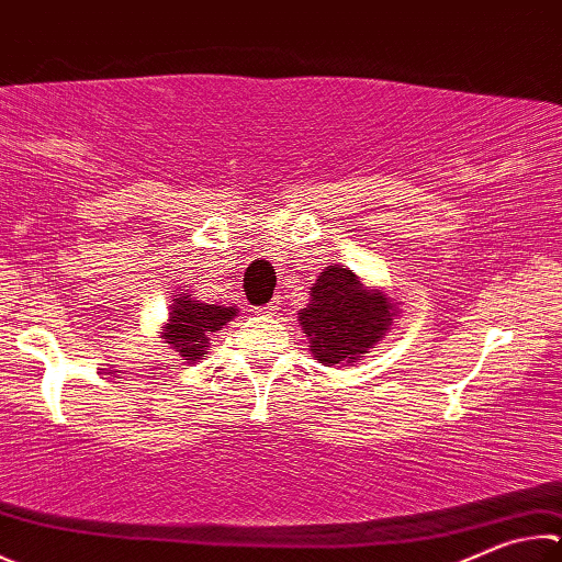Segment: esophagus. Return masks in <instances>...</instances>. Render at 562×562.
<instances>
[{
  "label": "esophagus",
  "mask_w": 562,
  "mask_h": 562,
  "mask_svg": "<svg viewBox=\"0 0 562 562\" xmlns=\"http://www.w3.org/2000/svg\"><path fill=\"white\" fill-rule=\"evenodd\" d=\"M258 312H260L262 316H274V314L280 312V300H272L270 304H265V307H260Z\"/></svg>",
  "instance_id": "1"
}]
</instances>
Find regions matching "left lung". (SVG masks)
<instances>
[{"mask_svg": "<svg viewBox=\"0 0 562 562\" xmlns=\"http://www.w3.org/2000/svg\"><path fill=\"white\" fill-rule=\"evenodd\" d=\"M393 300L363 282L344 265H329L310 288V304L300 310V324L310 336V351L324 366H353L385 339Z\"/></svg>", "mask_w": 562, "mask_h": 562, "instance_id": "obj_1", "label": "left lung"}]
</instances>
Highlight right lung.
Instances as JSON below:
<instances>
[{
	"mask_svg": "<svg viewBox=\"0 0 562 562\" xmlns=\"http://www.w3.org/2000/svg\"><path fill=\"white\" fill-rule=\"evenodd\" d=\"M233 316H238L236 307L206 304L187 290L171 300L169 319L161 326V339L169 344V349L179 351L183 363H193L209 353V336L221 331Z\"/></svg>",
	"mask_w": 562,
	"mask_h": 562,
	"instance_id": "add662e5",
	"label": "right lung"
}]
</instances>
